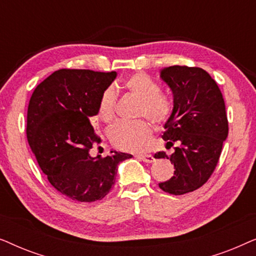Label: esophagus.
I'll use <instances>...</instances> for the list:
<instances>
[{
	"mask_svg": "<svg viewBox=\"0 0 256 256\" xmlns=\"http://www.w3.org/2000/svg\"><path fill=\"white\" fill-rule=\"evenodd\" d=\"M138 158L142 160L143 162H146V163H152L154 160H155V157L152 155H140V156H138Z\"/></svg>",
	"mask_w": 256,
	"mask_h": 256,
	"instance_id": "esophagus-1",
	"label": "esophagus"
}]
</instances>
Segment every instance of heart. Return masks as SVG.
Masks as SVG:
<instances>
[{"label":"heart","instance_id":"b5f03b06","mask_svg":"<svg viewBox=\"0 0 256 256\" xmlns=\"http://www.w3.org/2000/svg\"><path fill=\"white\" fill-rule=\"evenodd\" d=\"M120 90L140 101L138 116H146L155 124H162L172 112L170 98L160 92L158 84L146 73H134L121 84ZM116 96L112 88L101 94L96 116L104 124H110L115 118ZM152 129L146 121L135 124H118L108 132V138L116 149L129 152H141L149 148Z\"/></svg>","mask_w":256,"mask_h":256}]
</instances>
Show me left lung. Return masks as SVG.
<instances>
[{"instance_id":"left-lung-1","label":"left lung","mask_w":256,"mask_h":256,"mask_svg":"<svg viewBox=\"0 0 256 256\" xmlns=\"http://www.w3.org/2000/svg\"><path fill=\"white\" fill-rule=\"evenodd\" d=\"M160 78L170 87L174 110L164 124L162 138L170 154L158 152L155 158L170 160L174 172L158 186L170 194H184L202 186L214 171L228 135L222 94L205 70L169 66Z\"/></svg>"}]
</instances>
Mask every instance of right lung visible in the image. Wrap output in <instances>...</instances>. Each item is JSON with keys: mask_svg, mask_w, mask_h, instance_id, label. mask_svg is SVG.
Instances as JSON below:
<instances>
[{"mask_svg": "<svg viewBox=\"0 0 256 256\" xmlns=\"http://www.w3.org/2000/svg\"><path fill=\"white\" fill-rule=\"evenodd\" d=\"M116 72L58 70L34 90L26 118V138L38 166L56 190L72 200L96 202L115 183L118 163L132 155L110 152L92 157L101 140L90 121Z\"/></svg>", "mask_w": 256, "mask_h": 256, "instance_id": "1", "label": "right lung"}]
</instances>
